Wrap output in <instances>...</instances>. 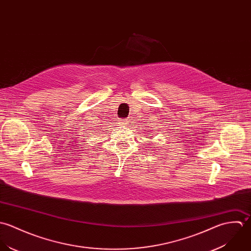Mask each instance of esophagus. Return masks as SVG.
I'll list each match as a JSON object with an SVG mask.
<instances>
[{"label":"esophagus","mask_w":251,"mask_h":251,"mask_svg":"<svg viewBox=\"0 0 251 251\" xmlns=\"http://www.w3.org/2000/svg\"><path fill=\"white\" fill-rule=\"evenodd\" d=\"M129 123L128 119H123V120H120V124L121 125H127Z\"/></svg>","instance_id":"1"}]
</instances>
